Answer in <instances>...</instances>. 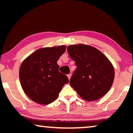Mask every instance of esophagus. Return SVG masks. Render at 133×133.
Masks as SVG:
<instances>
[{"label": "esophagus", "instance_id": "obj_1", "mask_svg": "<svg viewBox=\"0 0 133 133\" xmlns=\"http://www.w3.org/2000/svg\"><path fill=\"white\" fill-rule=\"evenodd\" d=\"M67 76H68V79H69V80H70V79H71V73H70V74H68V75H67Z\"/></svg>", "mask_w": 133, "mask_h": 133}]
</instances>
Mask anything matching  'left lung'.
I'll use <instances>...</instances> for the list:
<instances>
[{
    "mask_svg": "<svg viewBox=\"0 0 133 133\" xmlns=\"http://www.w3.org/2000/svg\"><path fill=\"white\" fill-rule=\"evenodd\" d=\"M67 50L77 66L70 79L71 86L87 101H96L105 96L114 79V69L110 60L88 45H71Z\"/></svg>",
    "mask_w": 133,
    "mask_h": 133,
    "instance_id": "8db88e82",
    "label": "left lung"
}]
</instances>
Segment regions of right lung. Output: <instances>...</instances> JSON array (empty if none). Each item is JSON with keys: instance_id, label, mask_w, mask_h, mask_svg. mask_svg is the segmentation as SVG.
I'll use <instances>...</instances> for the list:
<instances>
[{"instance_id": "1", "label": "right lung", "mask_w": 133, "mask_h": 133, "mask_svg": "<svg viewBox=\"0 0 133 133\" xmlns=\"http://www.w3.org/2000/svg\"><path fill=\"white\" fill-rule=\"evenodd\" d=\"M66 50L65 45L38 49L22 62L19 79L23 91L31 100L42 105L52 103L63 85L69 82L59 72L57 62Z\"/></svg>"}]
</instances>
